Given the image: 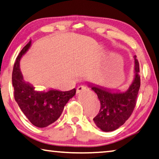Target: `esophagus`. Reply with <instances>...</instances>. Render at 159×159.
<instances>
[{"label":"esophagus","instance_id":"esophagus-1","mask_svg":"<svg viewBox=\"0 0 159 159\" xmlns=\"http://www.w3.org/2000/svg\"><path fill=\"white\" fill-rule=\"evenodd\" d=\"M86 89V87H85L84 86H82V85H80V86H79L77 88V90H76V93L78 94L80 93V92H82V90H84V89Z\"/></svg>","mask_w":159,"mask_h":159}]
</instances>
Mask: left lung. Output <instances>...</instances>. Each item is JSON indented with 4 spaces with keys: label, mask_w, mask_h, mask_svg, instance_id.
Masks as SVG:
<instances>
[{
    "label": "left lung",
    "mask_w": 159,
    "mask_h": 159,
    "mask_svg": "<svg viewBox=\"0 0 159 159\" xmlns=\"http://www.w3.org/2000/svg\"><path fill=\"white\" fill-rule=\"evenodd\" d=\"M134 77L126 90H114L90 82L87 83L100 101V110L93 120L101 130L110 132L118 129L130 118L134 110L141 86L139 63L136 56H134Z\"/></svg>",
    "instance_id": "8db88e82"
}]
</instances>
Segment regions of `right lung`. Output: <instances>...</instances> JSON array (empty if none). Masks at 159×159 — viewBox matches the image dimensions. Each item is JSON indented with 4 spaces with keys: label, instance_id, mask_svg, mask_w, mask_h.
Masks as SVG:
<instances>
[{
    "label": "right lung",
    "instance_id": "obj_1",
    "mask_svg": "<svg viewBox=\"0 0 159 159\" xmlns=\"http://www.w3.org/2000/svg\"><path fill=\"white\" fill-rule=\"evenodd\" d=\"M31 45L30 41L19 53L13 66L12 84L14 98L23 113L34 125L45 128L60 117L69 100L75 96L76 89L65 92L54 89L36 90L31 84L24 81L20 70V61Z\"/></svg>",
    "mask_w": 159,
    "mask_h": 159
}]
</instances>
